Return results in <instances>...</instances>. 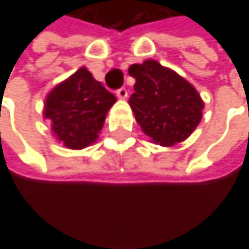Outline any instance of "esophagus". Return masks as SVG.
<instances>
[{
  "label": "esophagus",
  "mask_w": 249,
  "mask_h": 249,
  "mask_svg": "<svg viewBox=\"0 0 249 249\" xmlns=\"http://www.w3.org/2000/svg\"><path fill=\"white\" fill-rule=\"evenodd\" d=\"M116 95H118L121 100H125V98L128 97V91H127V88H119V89L116 91Z\"/></svg>",
  "instance_id": "1"
}]
</instances>
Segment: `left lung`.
Listing matches in <instances>:
<instances>
[{
	"mask_svg": "<svg viewBox=\"0 0 249 249\" xmlns=\"http://www.w3.org/2000/svg\"><path fill=\"white\" fill-rule=\"evenodd\" d=\"M128 73L136 79L128 103L143 133L162 146L185 140L205 106L193 85L152 59L131 65Z\"/></svg>",
	"mask_w": 249,
	"mask_h": 249,
	"instance_id": "8db88e82",
	"label": "left lung"
}]
</instances>
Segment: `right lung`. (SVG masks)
Returning <instances> with one entry per match:
<instances>
[{
    "mask_svg": "<svg viewBox=\"0 0 249 249\" xmlns=\"http://www.w3.org/2000/svg\"><path fill=\"white\" fill-rule=\"evenodd\" d=\"M116 97L97 82L87 69L55 87L46 98L44 116L52 122L56 139L70 149L89 146L103 128Z\"/></svg>",
    "mask_w": 249,
    "mask_h": 249,
    "instance_id": "1",
    "label": "right lung"
}]
</instances>
